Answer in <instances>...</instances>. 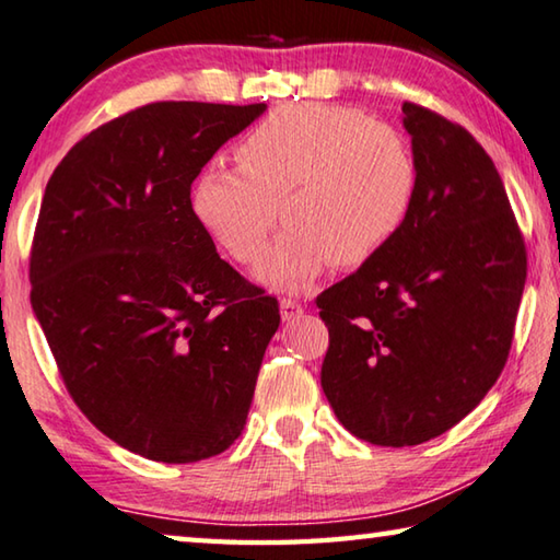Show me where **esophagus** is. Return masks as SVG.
Wrapping results in <instances>:
<instances>
[{
    "label": "esophagus",
    "mask_w": 560,
    "mask_h": 560,
    "mask_svg": "<svg viewBox=\"0 0 560 560\" xmlns=\"http://www.w3.org/2000/svg\"><path fill=\"white\" fill-rule=\"evenodd\" d=\"M279 308H281V318L283 322H294L301 314H304V306L299 304L294 299H281L279 301Z\"/></svg>",
    "instance_id": "34e87169"
}]
</instances>
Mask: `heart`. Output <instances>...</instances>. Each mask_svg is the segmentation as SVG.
<instances>
[{"instance_id": "1", "label": "heart", "mask_w": 560, "mask_h": 560, "mask_svg": "<svg viewBox=\"0 0 560 560\" xmlns=\"http://www.w3.org/2000/svg\"><path fill=\"white\" fill-rule=\"evenodd\" d=\"M236 168L209 166L194 186L201 226L234 261L252 266L289 224L256 277L301 291L326 266L359 269L401 232L416 197L411 147L396 129L334 104H291L236 147Z\"/></svg>"}]
</instances>
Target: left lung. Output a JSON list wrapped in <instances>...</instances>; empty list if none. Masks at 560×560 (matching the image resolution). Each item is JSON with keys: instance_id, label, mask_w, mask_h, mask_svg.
<instances>
[{"instance_id": "8db88e82", "label": "left lung", "mask_w": 560, "mask_h": 560, "mask_svg": "<svg viewBox=\"0 0 560 560\" xmlns=\"http://www.w3.org/2000/svg\"><path fill=\"white\" fill-rule=\"evenodd\" d=\"M401 112L419 174L411 211L374 261L316 296L336 419L394 448L441 436L481 404L526 283V244L491 156L441 114Z\"/></svg>"}]
</instances>
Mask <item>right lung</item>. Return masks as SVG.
Masks as SVG:
<instances>
[{
  "mask_svg": "<svg viewBox=\"0 0 560 560\" xmlns=\"http://www.w3.org/2000/svg\"><path fill=\"white\" fill-rule=\"evenodd\" d=\"M266 104L154 102L69 149L34 232L32 308L104 436L194 464L242 436L279 301L217 254L191 182Z\"/></svg>",
  "mask_w": 560,
  "mask_h": 560,
  "instance_id": "1",
  "label": "right lung"
}]
</instances>
